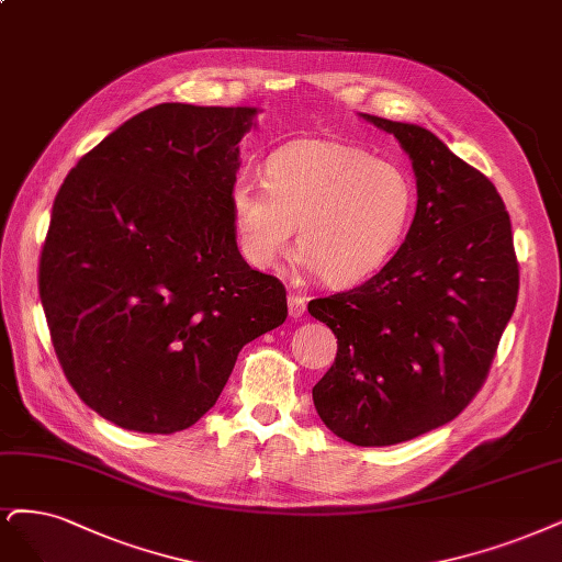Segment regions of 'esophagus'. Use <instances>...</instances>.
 Segmentation results:
<instances>
[{
    "instance_id": "obj_1",
    "label": "esophagus",
    "mask_w": 562,
    "mask_h": 562,
    "mask_svg": "<svg viewBox=\"0 0 562 562\" xmlns=\"http://www.w3.org/2000/svg\"><path fill=\"white\" fill-rule=\"evenodd\" d=\"M304 312H306V300L302 295L290 293L288 295V314H290V318H302Z\"/></svg>"
}]
</instances>
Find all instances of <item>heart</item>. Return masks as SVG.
<instances>
[{
	"label": "heart",
	"mask_w": 562,
	"mask_h": 562,
	"mask_svg": "<svg viewBox=\"0 0 562 562\" xmlns=\"http://www.w3.org/2000/svg\"><path fill=\"white\" fill-rule=\"evenodd\" d=\"M414 209L402 167L341 142H293L269 156L265 183L235 179L229 214L241 258L272 269L293 241L300 262L330 285H351L391 258Z\"/></svg>",
	"instance_id": "1"
}]
</instances>
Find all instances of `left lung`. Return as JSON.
I'll use <instances>...</instances> for the list:
<instances>
[{
  "label": "left lung",
  "mask_w": 562,
  "mask_h": 562,
  "mask_svg": "<svg viewBox=\"0 0 562 562\" xmlns=\"http://www.w3.org/2000/svg\"><path fill=\"white\" fill-rule=\"evenodd\" d=\"M416 173L397 254L362 285L308 302L337 337L314 385L321 420L356 447H391L453 420L486 381L518 297L512 221L495 186L430 130L360 113Z\"/></svg>",
  "instance_id": "obj_1"
}]
</instances>
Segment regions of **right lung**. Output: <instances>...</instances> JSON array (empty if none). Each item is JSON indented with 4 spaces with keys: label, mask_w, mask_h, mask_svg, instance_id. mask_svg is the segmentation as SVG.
Listing matches in <instances>:
<instances>
[{
    "label": "right lung",
    "mask_w": 562,
    "mask_h": 562,
    "mask_svg": "<svg viewBox=\"0 0 562 562\" xmlns=\"http://www.w3.org/2000/svg\"><path fill=\"white\" fill-rule=\"evenodd\" d=\"M254 106L158 104L79 160L53 202L38 295L67 381L125 430L216 404L241 348L288 316L237 248L229 188Z\"/></svg>",
    "instance_id": "obj_1"
}]
</instances>
